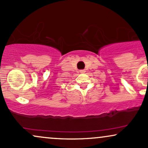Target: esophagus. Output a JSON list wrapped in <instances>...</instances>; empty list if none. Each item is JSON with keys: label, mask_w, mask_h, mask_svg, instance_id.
<instances>
[{"label": "esophagus", "mask_w": 148, "mask_h": 148, "mask_svg": "<svg viewBox=\"0 0 148 148\" xmlns=\"http://www.w3.org/2000/svg\"><path fill=\"white\" fill-rule=\"evenodd\" d=\"M79 72H80V73H85V69H81V70H80Z\"/></svg>", "instance_id": "obj_1"}]
</instances>
